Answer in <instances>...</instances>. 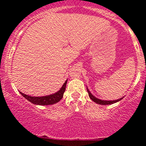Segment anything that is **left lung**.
<instances>
[{"instance_id": "1", "label": "left lung", "mask_w": 146, "mask_h": 146, "mask_svg": "<svg viewBox=\"0 0 146 146\" xmlns=\"http://www.w3.org/2000/svg\"><path fill=\"white\" fill-rule=\"evenodd\" d=\"M87 91H88V95H89V96H90V98L92 99L94 102L97 103V104H102V105H107V104H113V103H115V102H117L120 101V100H121V99H122V98H121V99H118V100H113V101H104V100H101V99H97V98H96L95 96H93L92 94H91V92L89 91V90L88 88H87Z\"/></svg>"}]
</instances>
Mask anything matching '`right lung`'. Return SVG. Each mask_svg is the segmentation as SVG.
<instances>
[{
    "label": "right lung",
    "instance_id": "obj_1",
    "mask_svg": "<svg viewBox=\"0 0 146 146\" xmlns=\"http://www.w3.org/2000/svg\"><path fill=\"white\" fill-rule=\"evenodd\" d=\"M67 80L64 82L61 88L55 94H52V95H49L46 96H40V97H36V96H28L26 94H23L20 92L22 96L25 97L27 100L31 102V103L34 104H38V105H50V104H53L55 103L58 102L60 99L63 98L64 96V93L65 92Z\"/></svg>",
    "mask_w": 146,
    "mask_h": 146
}]
</instances>
